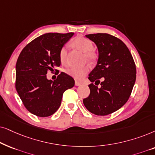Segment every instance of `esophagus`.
<instances>
[{
    "instance_id": "34e87169",
    "label": "esophagus",
    "mask_w": 155,
    "mask_h": 155,
    "mask_svg": "<svg viewBox=\"0 0 155 155\" xmlns=\"http://www.w3.org/2000/svg\"><path fill=\"white\" fill-rule=\"evenodd\" d=\"M80 85H81V83H80V82L77 81H75V86H80Z\"/></svg>"
}]
</instances>
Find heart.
I'll list each match as a JSON object with an SVG mask.
<instances>
[{
	"mask_svg": "<svg viewBox=\"0 0 155 155\" xmlns=\"http://www.w3.org/2000/svg\"><path fill=\"white\" fill-rule=\"evenodd\" d=\"M71 45L74 47L85 53V57L88 61H94L97 58L96 54L92 51L93 43L90 40L84 37H76L72 41ZM67 49L65 46L62 47L59 51V59L61 64H66L67 63ZM89 71V67L87 65L82 67H71L67 70V73L76 80H81Z\"/></svg>",
	"mask_w": 155,
	"mask_h": 155,
	"instance_id": "obj_1",
	"label": "heart"
}]
</instances>
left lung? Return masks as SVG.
Here are the masks:
<instances>
[{
    "label": "left lung",
    "instance_id": "8db88e82",
    "mask_svg": "<svg viewBox=\"0 0 155 155\" xmlns=\"http://www.w3.org/2000/svg\"><path fill=\"white\" fill-rule=\"evenodd\" d=\"M98 51L97 64L88 75L90 95L83 100L86 109L97 115H106L118 110L130 96L136 80V67L126 45L106 33L86 35Z\"/></svg>",
    "mask_w": 155,
    "mask_h": 155
}]
</instances>
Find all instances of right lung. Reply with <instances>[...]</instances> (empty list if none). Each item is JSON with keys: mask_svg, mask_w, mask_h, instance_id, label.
Instances as JSON below:
<instances>
[{"mask_svg": "<svg viewBox=\"0 0 155 155\" xmlns=\"http://www.w3.org/2000/svg\"><path fill=\"white\" fill-rule=\"evenodd\" d=\"M74 33H47L35 39L20 52L15 67V88L31 113L48 117L58 110L64 92L74 86L71 76L61 72L54 81L47 78L61 64L59 51ZM57 71H58L56 70Z\"/></svg>", "mask_w": 155, "mask_h": 155, "instance_id": "obj_1", "label": "right lung"}]
</instances>
